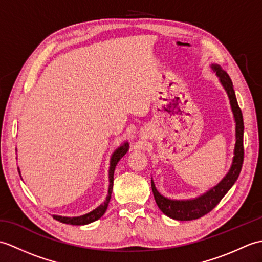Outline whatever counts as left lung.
Listing matches in <instances>:
<instances>
[{"mask_svg":"<svg viewBox=\"0 0 262 262\" xmlns=\"http://www.w3.org/2000/svg\"><path fill=\"white\" fill-rule=\"evenodd\" d=\"M211 69L219 76L221 84L223 85L225 91L229 96L231 108L233 111L235 120V146H234V157H233L232 165L227 172V174L222 179V181L209 189L208 191L203 193L202 196L193 199L187 200H174L162 196L155 188L153 180L152 183V191L154 194V199L157 202L161 211L166 216L177 221H192L203 217L204 215L208 214L210 210H213L217 204H219L222 198H223L226 192L230 190L232 186L234 185L237 180L238 174H240L243 158H244V149H243V116L242 111L238 107L237 100L235 97L234 89H233V83L230 79L229 74L217 64H211Z\"/></svg>","mask_w":262,"mask_h":262,"instance_id":"1","label":"left lung"}]
</instances>
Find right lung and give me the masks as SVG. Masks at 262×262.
<instances>
[{"mask_svg":"<svg viewBox=\"0 0 262 262\" xmlns=\"http://www.w3.org/2000/svg\"><path fill=\"white\" fill-rule=\"evenodd\" d=\"M128 148H129V144L128 142L122 144L121 146H119L118 148L116 149L114 152V154L111 155L110 159V168H109V188H108V194L107 198H105L104 202L98 206L96 209H93L92 211L84 215L81 216H76V217H66V216H59V215H53V217L56 221H59L60 223L64 224H70V225H85L89 223H92V222L99 220L101 217L105 210H107L108 204L110 202L111 198V192H113V186H114V172L116 169L117 163L119 162L120 159L124 157V155L127 153Z\"/></svg>","mask_w":262,"mask_h":262,"instance_id":"1","label":"right lung"}]
</instances>
